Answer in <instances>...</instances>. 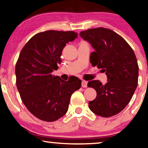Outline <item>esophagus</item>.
Returning <instances> with one entry per match:
<instances>
[{"mask_svg":"<svg viewBox=\"0 0 148 148\" xmlns=\"http://www.w3.org/2000/svg\"><path fill=\"white\" fill-rule=\"evenodd\" d=\"M82 87H87V82L85 81V80H82Z\"/></svg>","mask_w":148,"mask_h":148,"instance_id":"obj_1","label":"esophagus"}]
</instances>
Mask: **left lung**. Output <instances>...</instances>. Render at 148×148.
Instances as JSON below:
<instances>
[{
	"mask_svg": "<svg viewBox=\"0 0 148 148\" xmlns=\"http://www.w3.org/2000/svg\"><path fill=\"white\" fill-rule=\"evenodd\" d=\"M79 36L91 45L92 66L102 69L108 82H89L87 86L97 91L89 108L99 116L109 117L123 110L129 103L138 85V65L134 52L128 43L112 30L99 27L82 31Z\"/></svg>",
	"mask_w": 148,
	"mask_h": 148,
	"instance_id": "left-lung-1",
	"label": "left lung"
}]
</instances>
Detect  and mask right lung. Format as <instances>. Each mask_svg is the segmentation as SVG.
I'll use <instances>...</instances> for the list:
<instances>
[{"label":"right lung","mask_w":148,"mask_h":148,"mask_svg":"<svg viewBox=\"0 0 148 148\" xmlns=\"http://www.w3.org/2000/svg\"><path fill=\"white\" fill-rule=\"evenodd\" d=\"M77 38L73 31H47L25 45L16 65V85L25 106L37 118L55 121L68 111L72 94L81 87L77 77L64 81L51 73L59 69L62 49Z\"/></svg>","instance_id":"1"}]
</instances>
